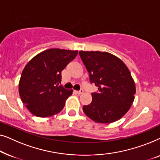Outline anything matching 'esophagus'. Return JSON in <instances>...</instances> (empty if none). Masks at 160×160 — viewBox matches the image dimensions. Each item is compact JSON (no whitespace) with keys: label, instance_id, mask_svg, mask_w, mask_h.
<instances>
[{"label":"esophagus","instance_id":"esophagus-1","mask_svg":"<svg viewBox=\"0 0 160 160\" xmlns=\"http://www.w3.org/2000/svg\"><path fill=\"white\" fill-rule=\"evenodd\" d=\"M83 92H84V90H83V89H80V90L76 91V93L78 94V95H80V94H82Z\"/></svg>","mask_w":160,"mask_h":160}]
</instances>
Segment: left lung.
Returning <instances> with one entry per match:
<instances>
[{"label":"left lung","mask_w":160,"mask_h":160,"mask_svg":"<svg viewBox=\"0 0 160 160\" xmlns=\"http://www.w3.org/2000/svg\"><path fill=\"white\" fill-rule=\"evenodd\" d=\"M89 74L90 83L98 87L92 100L83 106L85 114L98 123H111L123 117L134 101L135 85L126 65L106 52H78Z\"/></svg>","instance_id":"8db88e82"}]
</instances>
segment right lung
<instances>
[{
    "instance_id": "obj_1",
    "label": "right lung",
    "mask_w": 160,
    "mask_h": 160,
    "mask_svg": "<svg viewBox=\"0 0 160 160\" xmlns=\"http://www.w3.org/2000/svg\"><path fill=\"white\" fill-rule=\"evenodd\" d=\"M77 54L78 51L50 49L37 54L26 65L19 80V93L32 114L49 117L62 110L73 90L59 86L61 72Z\"/></svg>"
}]
</instances>
